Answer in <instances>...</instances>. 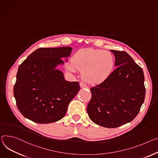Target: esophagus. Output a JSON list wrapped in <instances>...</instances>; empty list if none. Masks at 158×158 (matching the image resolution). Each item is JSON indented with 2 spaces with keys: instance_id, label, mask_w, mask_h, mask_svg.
I'll use <instances>...</instances> for the list:
<instances>
[{
  "instance_id": "1",
  "label": "esophagus",
  "mask_w": 158,
  "mask_h": 158,
  "mask_svg": "<svg viewBox=\"0 0 158 158\" xmlns=\"http://www.w3.org/2000/svg\"><path fill=\"white\" fill-rule=\"evenodd\" d=\"M80 86H81V88H88V85L85 84H84V82H80Z\"/></svg>"
}]
</instances>
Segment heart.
<instances>
[{
    "label": "heart",
    "mask_w": 158,
    "mask_h": 158,
    "mask_svg": "<svg viewBox=\"0 0 158 158\" xmlns=\"http://www.w3.org/2000/svg\"><path fill=\"white\" fill-rule=\"evenodd\" d=\"M68 65L72 72L77 68L82 69L84 79L90 83H100L105 81L113 73L114 59L111 53L99 49L88 48L77 51Z\"/></svg>",
    "instance_id": "heart-1"
}]
</instances>
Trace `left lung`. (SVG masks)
Here are the masks:
<instances>
[{
  "label": "left lung",
  "instance_id": "left-lung-1",
  "mask_svg": "<svg viewBox=\"0 0 158 158\" xmlns=\"http://www.w3.org/2000/svg\"><path fill=\"white\" fill-rule=\"evenodd\" d=\"M117 67L105 81L92 87L87 106L90 119L106 128L133 120L144 102L146 88L142 68L124 51L111 50Z\"/></svg>",
  "mask_w": 158,
  "mask_h": 158
}]
</instances>
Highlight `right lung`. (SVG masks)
Listing matches in <instances>:
<instances>
[{
    "mask_svg": "<svg viewBox=\"0 0 158 158\" xmlns=\"http://www.w3.org/2000/svg\"><path fill=\"white\" fill-rule=\"evenodd\" d=\"M71 47L40 48L19 65L14 96L23 115L38 123L62 119L67 107L80 90L78 82L65 80L57 65L70 56ZM67 61V59H66Z\"/></svg>",
    "mask_w": 158,
    "mask_h": 158,
    "instance_id": "add662e5",
    "label": "right lung"
}]
</instances>
